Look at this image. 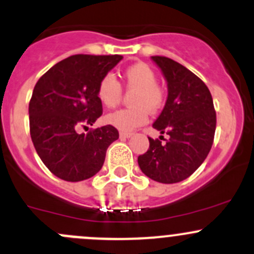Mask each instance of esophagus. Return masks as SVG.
<instances>
[{"label": "esophagus", "instance_id": "1", "mask_svg": "<svg viewBox=\"0 0 254 254\" xmlns=\"http://www.w3.org/2000/svg\"><path fill=\"white\" fill-rule=\"evenodd\" d=\"M119 135H120V137H122V139H129V137L131 136L132 134H131V132H123L122 131Z\"/></svg>", "mask_w": 254, "mask_h": 254}]
</instances>
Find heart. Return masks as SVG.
Listing matches in <instances>:
<instances>
[{"instance_id":"heart-1","label":"heart","mask_w":254,"mask_h":254,"mask_svg":"<svg viewBox=\"0 0 254 254\" xmlns=\"http://www.w3.org/2000/svg\"><path fill=\"white\" fill-rule=\"evenodd\" d=\"M156 74L145 63H136L123 73V83L129 92L132 107L110 113L105 122L124 132L132 131L146 123L147 114L155 113L164 105V90L156 84ZM97 97L105 108H115L122 99V88L110 75L102 78L98 84Z\"/></svg>"}]
</instances>
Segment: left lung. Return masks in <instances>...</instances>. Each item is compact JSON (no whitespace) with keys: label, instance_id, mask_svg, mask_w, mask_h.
I'll use <instances>...</instances> for the list:
<instances>
[{"label":"left lung","instance_id":"left-lung-1","mask_svg":"<svg viewBox=\"0 0 254 254\" xmlns=\"http://www.w3.org/2000/svg\"><path fill=\"white\" fill-rule=\"evenodd\" d=\"M167 83V99L152 127L169 139L161 144L149 137L150 147L137 157L141 171L161 184L187 179L201 166L213 144L216 113L205 83L182 64L154 56ZM162 136H160L161 139Z\"/></svg>","mask_w":254,"mask_h":254}]
</instances>
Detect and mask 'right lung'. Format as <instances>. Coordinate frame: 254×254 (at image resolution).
Returning a JSON list of instances; mask_svg holds the SVG:
<instances>
[{
	"label": "right lung",
	"instance_id": "obj_1",
	"mask_svg": "<svg viewBox=\"0 0 254 254\" xmlns=\"http://www.w3.org/2000/svg\"><path fill=\"white\" fill-rule=\"evenodd\" d=\"M123 56L75 54L42 75L29 102V131L37 154L49 171L64 181L78 182L100 171L107 149L119 139L112 125L78 134L103 114L97 97L100 79Z\"/></svg>",
	"mask_w": 254,
	"mask_h": 254
}]
</instances>
